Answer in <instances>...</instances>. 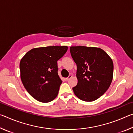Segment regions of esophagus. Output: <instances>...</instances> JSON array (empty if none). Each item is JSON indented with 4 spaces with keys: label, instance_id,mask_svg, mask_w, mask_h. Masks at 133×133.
<instances>
[{
    "label": "esophagus",
    "instance_id": "1",
    "mask_svg": "<svg viewBox=\"0 0 133 133\" xmlns=\"http://www.w3.org/2000/svg\"><path fill=\"white\" fill-rule=\"evenodd\" d=\"M71 77H72L71 75H69V77H67V78H64V80H66V81L69 80L70 79V78H71Z\"/></svg>",
    "mask_w": 133,
    "mask_h": 133
}]
</instances>
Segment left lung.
Returning a JSON list of instances; mask_svg holds the SVG:
<instances>
[{"label": "left lung", "mask_w": 133, "mask_h": 133, "mask_svg": "<svg viewBox=\"0 0 133 133\" xmlns=\"http://www.w3.org/2000/svg\"><path fill=\"white\" fill-rule=\"evenodd\" d=\"M71 55L77 64L78 83L73 90L78 98L93 102L105 93L113 78V62L103 49L71 46Z\"/></svg>", "instance_id": "obj_1"}]
</instances>
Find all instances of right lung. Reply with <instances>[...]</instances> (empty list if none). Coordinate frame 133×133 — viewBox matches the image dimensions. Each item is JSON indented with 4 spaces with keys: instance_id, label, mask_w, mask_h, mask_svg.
Masks as SVG:
<instances>
[{
    "instance_id": "obj_1",
    "label": "right lung",
    "mask_w": 133,
    "mask_h": 133,
    "mask_svg": "<svg viewBox=\"0 0 133 133\" xmlns=\"http://www.w3.org/2000/svg\"><path fill=\"white\" fill-rule=\"evenodd\" d=\"M67 49L66 46L33 48L22 58L21 80L27 91L36 100L48 103L57 97L62 83L57 73V60Z\"/></svg>"
}]
</instances>
